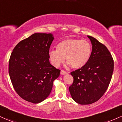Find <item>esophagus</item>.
<instances>
[{
  "label": "esophagus",
  "instance_id": "34e87169",
  "mask_svg": "<svg viewBox=\"0 0 122 122\" xmlns=\"http://www.w3.org/2000/svg\"><path fill=\"white\" fill-rule=\"evenodd\" d=\"M67 73H68V72H66L63 70L61 71V75H66L67 74Z\"/></svg>",
  "mask_w": 122,
  "mask_h": 122
}]
</instances>
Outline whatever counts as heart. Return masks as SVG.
Listing matches in <instances>:
<instances>
[{"mask_svg": "<svg viewBox=\"0 0 122 122\" xmlns=\"http://www.w3.org/2000/svg\"><path fill=\"white\" fill-rule=\"evenodd\" d=\"M92 47L89 41L79 39H66L57 45V50L49 51V57L53 66L58 67L66 58L73 69L83 67L90 58Z\"/></svg>", "mask_w": 122, "mask_h": 122, "instance_id": "obj_1", "label": "heart"}]
</instances>
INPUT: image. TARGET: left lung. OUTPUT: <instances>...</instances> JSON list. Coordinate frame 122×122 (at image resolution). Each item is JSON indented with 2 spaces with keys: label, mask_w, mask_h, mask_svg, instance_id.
Instances as JSON below:
<instances>
[{
  "label": "left lung",
  "mask_w": 122,
  "mask_h": 122,
  "mask_svg": "<svg viewBox=\"0 0 122 122\" xmlns=\"http://www.w3.org/2000/svg\"><path fill=\"white\" fill-rule=\"evenodd\" d=\"M92 45L90 58L83 67L72 72L73 81L69 87L72 99L81 105L94 103L108 89L113 71V60L107 47L87 36Z\"/></svg>",
  "instance_id": "left-lung-1"
}]
</instances>
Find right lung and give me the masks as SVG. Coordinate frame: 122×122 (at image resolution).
<instances>
[{
	"mask_svg": "<svg viewBox=\"0 0 122 122\" xmlns=\"http://www.w3.org/2000/svg\"><path fill=\"white\" fill-rule=\"evenodd\" d=\"M52 33H36L18 43L9 60V73L14 89L24 100L37 104L47 98L60 70L50 63Z\"/></svg>",
	"mask_w": 122,
	"mask_h": 122,
	"instance_id": "add662e5",
	"label": "right lung"
}]
</instances>
